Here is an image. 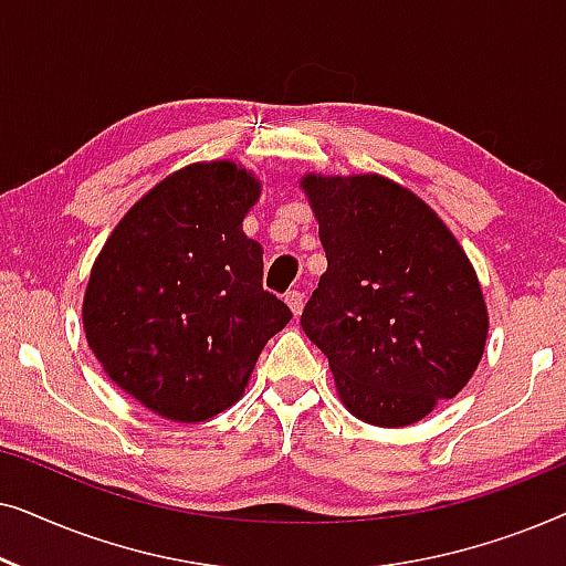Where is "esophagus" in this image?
<instances>
[{"instance_id":"1","label":"esophagus","mask_w":566,"mask_h":566,"mask_svg":"<svg viewBox=\"0 0 566 566\" xmlns=\"http://www.w3.org/2000/svg\"><path fill=\"white\" fill-rule=\"evenodd\" d=\"M304 301H306V296L301 291H289V293H285V304H289L293 316L301 314V308H304Z\"/></svg>"}]
</instances>
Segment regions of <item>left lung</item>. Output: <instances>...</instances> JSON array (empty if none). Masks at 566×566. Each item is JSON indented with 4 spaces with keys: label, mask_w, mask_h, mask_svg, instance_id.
<instances>
[{
    "label": "left lung",
    "mask_w": 566,
    "mask_h": 566,
    "mask_svg": "<svg viewBox=\"0 0 566 566\" xmlns=\"http://www.w3.org/2000/svg\"><path fill=\"white\" fill-rule=\"evenodd\" d=\"M327 270L301 314L347 412L405 428L453 399L484 355L490 316L451 229L381 175H304Z\"/></svg>",
    "instance_id": "8db88e82"
}]
</instances>
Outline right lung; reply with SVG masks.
Listing matches in <instances>:
<instances>
[{
  "label": "right lung",
  "mask_w": 566,
  "mask_h": 566,
  "mask_svg": "<svg viewBox=\"0 0 566 566\" xmlns=\"http://www.w3.org/2000/svg\"><path fill=\"white\" fill-rule=\"evenodd\" d=\"M262 182L234 161H196L118 221L82 301L90 350L154 415L203 422L242 397L291 308L262 291V247L242 221Z\"/></svg>",
  "instance_id": "1"
}]
</instances>
